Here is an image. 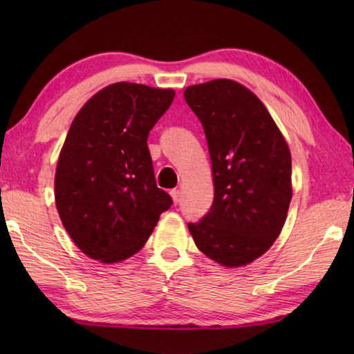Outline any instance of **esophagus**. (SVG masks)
Listing matches in <instances>:
<instances>
[{"mask_svg":"<svg viewBox=\"0 0 354 354\" xmlns=\"http://www.w3.org/2000/svg\"><path fill=\"white\" fill-rule=\"evenodd\" d=\"M170 194H171L173 201H175V204H178V202L181 201V192H179V190H171Z\"/></svg>","mask_w":354,"mask_h":354,"instance_id":"1","label":"esophagus"}]
</instances>
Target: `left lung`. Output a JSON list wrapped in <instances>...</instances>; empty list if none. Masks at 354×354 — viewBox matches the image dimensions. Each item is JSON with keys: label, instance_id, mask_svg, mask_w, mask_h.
Listing matches in <instances>:
<instances>
[{"label": "left lung", "instance_id": "1", "mask_svg": "<svg viewBox=\"0 0 354 354\" xmlns=\"http://www.w3.org/2000/svg\"><path fill=\"white\" fill-rule=\"evenodd\" d=\"M185 102L204 127L214 201L189 230L223 266L259 259L280 236L292 199L289 147L257 95L234 80L189 86Z\"/></svg>", "mask_w": 354, "mask_h": 354}]
</instances>
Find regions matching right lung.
Here are the masks:
<instances>
[{"mask_svg":"<svg viewBox=\"0 0 354 354\" xmlns=\"http://www.w3.org/2000/svg\"><path fill=\"white\" fill-rule=\"evenodd\" d=\"M173 89L109 85L73 120L55 178L59 216L88 257L114 263L138 252L173 201L158 189L147 137Z\"/></svg>","mask_w":354,"mask_h":354,"instance_id":"obj_1","label":"right lung"}]
</instances>
